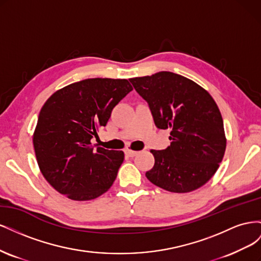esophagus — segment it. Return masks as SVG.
<instances>
[{"label": "esophagus", "mask_w": 261, "mask_h": 261, "mask_svg": "<svg viewBox=\"0 0 261 261\" xmlns=\"http://www.w3.org/2000/svg\"><path fill=\"white\" fill-rule=\"evenodd\" d=\"M138 152L135 151V150H132V149H125V154L128 155V156H135Z\"/></svg>", "instance_id": "34e87169"}]
</instances>
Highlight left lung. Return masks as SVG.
I'll use <instances>...</instances> for the list:
<instances>
[{"label": "left lung", "mask_w": 261, "mask_h": 261, "mask_svg": "<svg viewBox=\"0 0 261 261\" xmlns=\"http://www.w3.org/2000/svg\"><path fill=\"white\" fill-rule=\"evenodd\" d=\"M147 101L158 128H170L171 145L151 150L153 168L146 172L152 184L172 193L201 187L223 159L226 138L220 110L207 90L171 72L130 78Z\"/></svg>", "instance_id": "8db88e82"}]
</instances>
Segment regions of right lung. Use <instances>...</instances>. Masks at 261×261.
I'll list each match as a JSON object with an SVG mask.
<instances>
[{
  "label": "right lung",
  "instance_id": "obj_1",
  "mask_svg": "<svg viewBox=\"0 0 261 261\" xmlns=\"http://www.w3.org/2000/svg\"><path fill=\"white\" fill-rule=\"evenodd\" d=\"M133 90L127 80L89 78L70 84L45 101L34 133L39 168L67 198L84 201L112 186L124 160L120 150L94 149L91 138L106 126L113 108Z\"/></svg>",
  "mask_w": 261,
  "mask_h": 261
}]
</instances>
